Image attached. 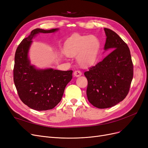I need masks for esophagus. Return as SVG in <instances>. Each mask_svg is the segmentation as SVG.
Here are the masks:
<instances>
[{"label":"esophagus","instance_id":"1","mask_svg":"<svg viewBox=\"0 0 148 148\" xmlns=\"http://www.w3.org/2000/svg\"><path fill=\"white\" fill-rule=\"evenodd\" d=\"M73 75H74L75 77H79V76H81V75H82V73L81 71H80L79 70H75V71H74Z\"/></svg>","mask_w":148,"mask_h":148}]
</instances>
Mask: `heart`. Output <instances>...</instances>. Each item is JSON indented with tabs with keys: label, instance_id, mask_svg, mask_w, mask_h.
I'll return each instance as SVG.
<instances>
[{
	"label": "heart",
	"instance_id": "heart-1",
	"mask_svg": "<svg viewBox=\"0 0 148 148\" xmlns=\"http://www.w3.org/2000/svg\"><path fill=\"white\" fill-rule=\"evenodd\" d=\"M100 49L99 40L95 36L75 35L67 42L65 52L70 57L77 55L79 65L88 66L95 63Z\"/></svg>",
	"mask_w": 148,
	"mask_h": 148
}]
</instances>
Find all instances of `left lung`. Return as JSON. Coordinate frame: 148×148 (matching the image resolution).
<instances>
[{
  "mask_svg": "<svg viewBox=\"0 0 148 148\" xmlns=\"http://www.w3.org/2000/svg\"><path fill=\"white\" fill-rule=\"evenodd\" d=\"M104 50L112 51L101 62L85 71L89 102L99 109L113 107L127 96L133 77L130 51L114 31L104 28Z\"/></svg>",
  "mask_w": 148,
  "mask_h": 148,
  "instance_id": "1",
  "label": "left lung"
}]
</instances>
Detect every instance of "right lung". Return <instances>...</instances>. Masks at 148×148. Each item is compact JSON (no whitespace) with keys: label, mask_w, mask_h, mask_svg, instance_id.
I'll list each match as a JSON object with an SVG mask.
<instances>
[{"label":"right lung","mask_w":148,"mask_h":148,"mask_svg":"<svg viewBox=\"0 0 148 148\" xmlns=\"http://www.w3.org/2000/svg\"><path fill=\"white\" fill-rule=\"evenodd\" d=\"M59 29H33L28 37L23 39L15 52L13 81L18 94L25 105L36 110L55 107L60 102L66 84L72 79V70L37 69L31 64L28 56L32 39L36 36L54 33Z\"/></svg>","instance_id":"obj_1"}]
</instances>
